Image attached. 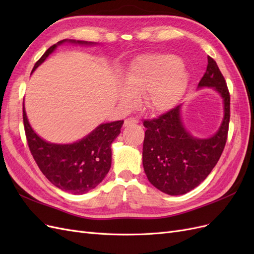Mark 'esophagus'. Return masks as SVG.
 Returning a JSON list of instances; mask_svg holds the SVG:
<instances>
[{"instance_id":"obj_1","label":"esophagus","mask_w":254,"mask_h":254,"mask_svg":"<svg viewBox=\"0 0 254 254\" xmlns=\"http://www.w3.org/2000/svg\"><path fill=\"white\" fill-rule=\"evenodd\" d=\"M137 123H139V121H137L136 119H134V118H129V119L125 120L124 126L127 127V126H130V125H136Z\"/></svg>"}]
</instances>
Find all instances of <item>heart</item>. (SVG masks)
<instances>
[{
  "instance_id": "1",
  "label": "heart",
  "mask_w": 254,
  "mask_h": 254,
  "mask_svg": "<svg viewBox=\"0 0 254 254\" xmlns=\"http://www.w3.org/2000/svg\"><path fill=\"white\" fill-rule=\"evenodd\" d=\"M125 84L118 89V99L125 109L139 104L152 113H165L179 105L189 88L190 75L175 55H145L136 57L124 74Z\"/></svg>"
}]
</instances>
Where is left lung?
I'll list each match as a JSON object with an SVG mask.
<instances>
[{
    "label": "left lung",
    "mask_w": 254,
    "mask_h": 254,
    "mask_svg": "<svg viewBox=\"0 0 254 254\" xmlns=\"http://www.w3.org/2000/svg\"><path fill=\"white\" fill-rule=\"evenodd\" d=\"M210 88L222 99L224 118L217 131L209 137H197L184 126L182 105L144 121L143 167L153 187L172 196L187 194L198 187L217 164L225 148L229 121L230 95L217 64L207 57L206 71L198 89Z\"/></svg>",
    "instance_id": "left-lung-1"
}]
</instances>
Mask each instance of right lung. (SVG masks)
Here are the masks:
<instances>
[{
  "label": "right lung",
  "mask_w": 254,
  "mask_h": 254,
  "mask_svg": "<svg viewBox=\"0 0 254 254\" xmlns=\"http://www.w3.org/2000/svg\"><path fill=\"white\" fill-rule=\"evenodd\" d=\"M64 43L96 45L95 42L64 39L54 44L37 61L32 73ZM23 122L28 147L48 180L61 190L82 195L96 188L111 167V144L121 133L124 121L103 123L82 139L66 144L51 143L37 134L27 119L23 102Z\"/></svg>",
  "instance_id": "right-lung-1"
}]
</instances>
